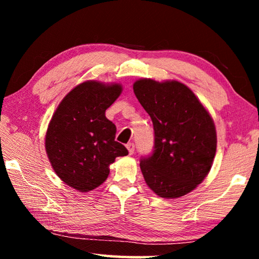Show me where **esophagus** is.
Masks as SVG:
<instances>
[{"label": "esophagus", "mask_w": 259, "mask_h": 259, "mask_svg": "<svg viewBox=\"0 0 259 259\" xmlns=\"http://www.w3.org/2000/svg\"><path fill=\"white\" fill-rule=\"evenodd\" d=\"M126 148H128V151H129V154L131 155V154H134L135 153V144L134 143H129V144H126Z\"/></svg>", "instance_id": "1"}]
</instances>
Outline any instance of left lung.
Returning <instances> with one entry per match:
<instances>
[{
    "label": "left lung",
    "instance_id": "8db88e82",
    "mask_svg": "<svg viewBox=\"0 0 259 259\" xmlns=\"http://www.w3.org/2000/svg\"><path fill=\"white\" fill-rule=\"evenodd\" d=\"M134 93L154 128V151L140 160L144 179L161 198L187 194L211 169L217 147L211 116L178 81L142 78L134 83Z\"/></svg>",
    "mask_w": 259,
    "mask_h": 259
}]
</instances>
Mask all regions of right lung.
I'll return each instance as SVG.
<instances>
[{"label":"right lung","mask_w":259,"mask_h":259,"mask_svg":"<svg viewBox=\"0 0 259 259\" xmlns=\"http://www.w3.org/2000/svg\"><path fill=\"white\" fill-rule=\"evenodd\" d=\"M121 93L117 83L83 82L65 96L51 117L46 135L48 157L57 176L78 192L98 187L115 157L128 155L115 142V124L105 116Z\"/></svg>","instance_id":"obj_1"}]
</instances>
